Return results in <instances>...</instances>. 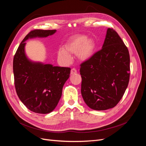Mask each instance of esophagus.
<instances>
[{"instance_id":"34e87169","label":"esophagus","mask_w":146,"mask_h":146,"mask_svg":"<svg viewBox=\"0 0 146 146\" xmlns=\"http://www.w3.org/2000/svg\"><path fill=\"white\" fill-rule=\"evenodd\" d=\"M77 72V70L75 69V68H72V69H71V71H70V74H72V75H73V74H76Z\"/></svg>"}]
</instances>
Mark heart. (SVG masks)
<instances>
[{
  "instance_id": "1",
  "label": "heart",
  "mask_w": 146,
  "mask_h": 146,
  "mask_svg": "<svg viewBox=\"0 0 146 146\" xmlns=\"http://www.w3.org/2000/svg\"><path fill=\"white\" fill-rule=\"evenodd\" d=\"M64 48L58 51V58L64 62L69 63L72 60L70 53L77 54L78 59L82 61L89 60L94 55L96 50L95 42L88 39L86 35H77L68 42Z\"/></svg>"
}]
</instances>
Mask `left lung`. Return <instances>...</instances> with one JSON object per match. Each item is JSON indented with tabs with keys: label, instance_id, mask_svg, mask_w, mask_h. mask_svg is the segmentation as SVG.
Instances as JSON below:
<instances>
[{
	"label": "left lung",
	"instance_id": "1",
	"mask_svg": "<svg viewBox=\"0 0 146 146\" xmlns=\"http://www.w3.org/2000/svg\"><path fill=\"white\" fill-rule=\"evenodd\" d=\"M81 93L94 110L112 108L119 103L130 78L129 50L116 31L108 28L102 49L80 64Z\"/></svg>",
	"mask_w": 146,
	"mask_h": 146
}]
</instances>
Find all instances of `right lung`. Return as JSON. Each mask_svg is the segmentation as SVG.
Wrapping results in <instances>:
<instances>
[{
	"label": "right lung",
	"instance_id": "1",
	"mask_svg": "<svg viewBox=\"0 0 146 146\" xmlns=\"http://www.w3.org/2000/svg\"><path fill=\"white\" fill-rule=\"evenodd\" d=\"M56 30H33L20 44L13 59V73L17 94L30 111L52 112L58 104L63 87L69 77L70 68L35 62L26 55L25 46L29 39L46 38Z\"/></svg>",
	"mask_w": 146,
	"mask_h": 146
}]
</instances>
